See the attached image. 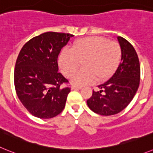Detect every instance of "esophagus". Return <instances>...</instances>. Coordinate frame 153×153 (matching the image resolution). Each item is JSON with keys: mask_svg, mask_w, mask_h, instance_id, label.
Returning a JSON list of instances; mask_svg holds the SVG:
<instances>
[{"mask_svg": "<svg viewBox=\"0 0 153 153\" xmlns=\"http://www.w3.org/2000/svg\"><path fill=\"white\" fill-rule=\"evenodd\" d=\"M72 89H81L82 88V86H78V85H72L71 87Z\"/></svg>", "mask_w": 153, "mask_h": 153, "instance_id": "1", "label": "esophagus"}]
</instances>
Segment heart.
Returning <instances> with one entry per match:
<instances>
[{
  "mask_svg": "<svg viewBox=\"0 0 153 153\" xmlns=\"http://www.w3.org/2000/svg\"><path fill=\"white\" fill-rule=\"evenodd\" d=\"M121 56L118 42L103 37H88L74 42L70 50L64 49L58 58V65L63 75L70 78L82 63L84 69L72 80L75 85L82 86L110 78L119 67Z\"/></svg>",
  "mask_w": 153,
  "mask_h": 153,
  "instance_id": "heart-1",
  "label": "heart"
}]
</instances>
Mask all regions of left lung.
<instances>
[{
	"label": "left lung",
	"instance_id": "1",
	"mask_svg": "<svg viewBox=\"0 0 153 153\" xmlns=\"http://www.w3.org/2000/svg\"><path fill=\"white\" fill-rule=\"evenodd\" d=\"M122 58L114 75L103 84L99 91H92L88 106L101 115H111L123 111L137 91L140 81V65L135 48L123 37H118Z\"/></svg>",
	"mask_w": 153,
	"mask_h": 153
}]
</instances>
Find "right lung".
Returning <instances> with one entry per match:
<instances>
[{"label":"right lung","instance_id":"add662e5","mask_svg":"<svg viewBox=\"0 0 153 153\" xmlns=\"http://www.w3.org/2000/svg\"><path fill=\"white\" fill-rule=\"evenodd\" d=\"M71 34L45 32L29 40L17 58L14 81L16 93L25 108L39 119H51L63 111L71 91L58 72V57Z\"/></svg>","mask_w":153,"mask_h":153}]
</instances>
